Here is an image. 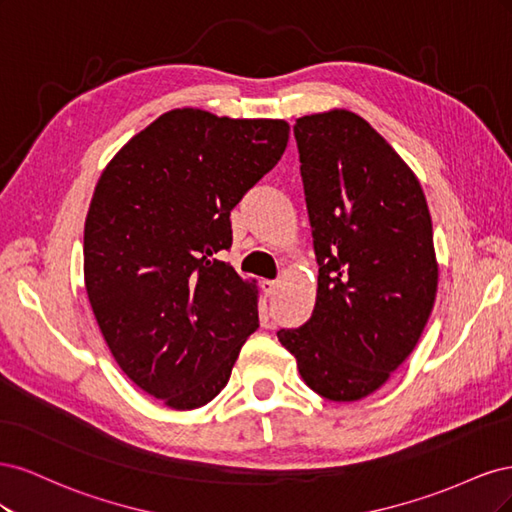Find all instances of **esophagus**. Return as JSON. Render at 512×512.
Segmentation results:
<instances>
[{
    "mask_svg": "<svg viewBox=\"0 0 512 512\" xmlns=\"http://www.w3.org/2000/svg\"><path fill=\"white\" fill-rule=\"evenodd\" d=\"M260 288H262V292L267 294V297H271V294H275V290H277V282H273V280H262V282H260Z\"/></svg>",
    "mask_w": 512,
    "mask_h": 512,
    "instance_id": "obj_1",
    "label": "esophagus"
}]
</instances>
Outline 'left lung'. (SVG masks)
<instances>
[{
    "label": "left lung",
    "instance_id": "left-lung-1",
    "mask_svg": "<svg viewBox=\"0 0 512 512\" xmlns=\"http://www.w3.org/2000/svg\"><path fill=\"white\" fill-rule=\"evenodd\" d=\"M318 292L312 318L277 331L309 389L356 401L391 378L421 339L438 292L421 183L344 108L294 123Z\"/></svg>",
    "mask_w": 512,
    "mask_h": 512
}]
</instances>
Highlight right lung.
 <instances>
[{
	"mask_svg": "<svg viewBox=\"0 0 512 512\" xmlns=\"http://www.w3.org/2000/svg\"><path fill=\"white\" fill-rule=\"evenodd\" d=\"M282 119L175 108L108 162L85 220V288L117 365L168 408L218 395L258 329V290L220 252L230 211L280 162Z\"/></svg>",
	"mask_w": 512,
	"mask_h": 512,
	"instance_id": "right-lung-1",
	"label": "right lung"
}]
</instances>
